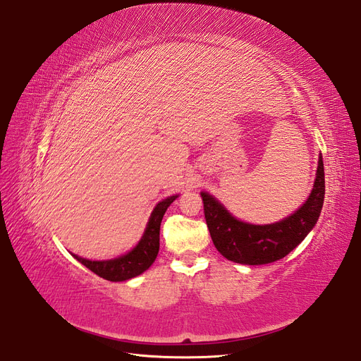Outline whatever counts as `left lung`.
I'll return each instance as SVG.
<instances>
[{
    "label": "left lung",
    "mask_w": 361,
    "mask_h": 361,
    "mask_svg": "<svg viewBox=\"0 0 361 361\" xmlns=\"http://www.w3.org/2000/svg\"><path fill=\"white\" fill-rule=\"evenodd\" d=\"M200 195L207 228L224 257L241 264L272 263L294 250L319 219L325 199L324 159L319 158L314 185L306 203L281 222L271 225L241 222L211 195Z\"/></svg>",
    "instance_id": "left-lung-1"
}]
</instances>
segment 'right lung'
Listing matches in <instances>:
<instances>
[{
	"label": "right lung",
	"mask_w": 361,
	"mask_h": 361,
	"mask_svg": "<svg viewBox=\"0 0 361 361\" xmlns=\"http://www.w3.org/2000/svg\"><path fill=\"white\" fill-rule=\"evenodd\" d=\"M177 199V196H171L166 197L165 200L159 202L157 207L150 215V219L147 222L146 231L136 245L135 249L128 252L127 255L118 257V259H112V260H104V262H92L83 257H79L73 255L75 259H78L82 264L87 269H90L93 274H97L98 276L112 281V282H118V281H126L130 278H135L140 274H143L152 263L155 262L158 252H159V230H161V222L164 218L165 211L168 209V206L173 203Z\"/></svg>",
	"instance_id": "obj_1"
}]
</instances>
